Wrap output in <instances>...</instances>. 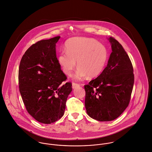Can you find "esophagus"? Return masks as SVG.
Returning a JSON list of instances; mask_svg holds the SVG:
<instances>
[{"mask_svg": "<svg viewBox=\"0 0 152 152\" xmlns=\"http://www.w3.org/2000/svg\"><path fill=\"white\" fill-rule=\"evenodd\" d=\"M79 86H80V85L79 84H77V83H72V88L73 89H75V88H77Z\"/></svg>", "mask_w": 152, "mask_h": 152, "instance_id": "obj_1", "label": "esophagus"}]
</instances>
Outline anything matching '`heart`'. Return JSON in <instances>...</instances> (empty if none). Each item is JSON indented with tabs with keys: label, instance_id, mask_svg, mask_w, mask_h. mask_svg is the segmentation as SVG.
<instances>
[{
	"label": "heart",
	"instance_id": "b5f03b06",
	"mask_svg": "<svg viewBox=\"0 0 152 152\" xmlns=\"http://www.w3.org/2000/svg\"><path fill=\"white\" fill-rule=\"evenodd\" d=\"M65 51L61 52L58 61L63 72L71 76L78 67L73 79L80 80L87 77H94L103 70L109 57L108 50L97 40L90 37H74L65 45Z\"/></svg>",
	"mask_w": 152,
	"mask_h": 152
}]
</instances>
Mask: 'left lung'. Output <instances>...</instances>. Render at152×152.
I'll use <instances>...</instances> for the list:
<instances>
[{"label": "left lung", "instance_id": "left-lung-1", "mask_svg": "<svg viewBox=\"0 0 152 152\" xmlns=\"http://www.w3.org/2000/svg\"><path fill=\"white\" fill-rule=\"evenodd\" d=\"M112 52L107 66L95 79L85 86L88 115L100 121L118 118L129 105L134 85L133 68L121 44L112 37Z\"/></svg>", "mask_w": 152, "mask_h": 152}]
</instances>
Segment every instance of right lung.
I'll use <instances>...</instances> for the list:
<instances>
[{
	"instance_id": "right-lung-1",
	"label": "right lung",
	"mask_w": 152,
	"mask_h": 152,
	"mask_svg": "<svg viewBox=\"0 0 152 152\" xmlns=\"http://www.w3.org/2000/svg\"><path fill=\"white\" fill-rule=\"evenodd\" d=\"M61 36L32 45L19 65V88L28 112L37 121L54 123L63 116L72 91L56 57V44Z\"/></svg>"
}]
</instances>
